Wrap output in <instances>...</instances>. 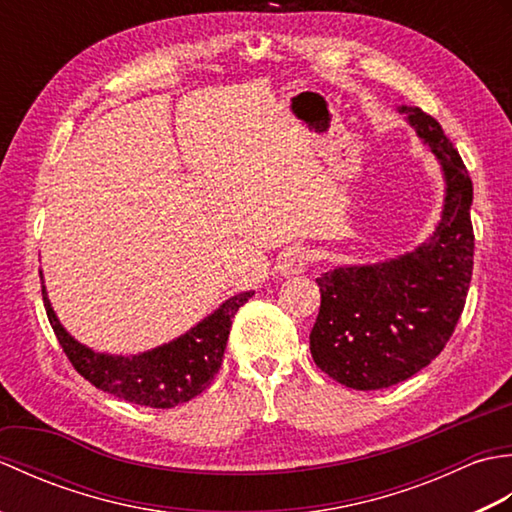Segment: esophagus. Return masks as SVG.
<instances>
[{
  "mask_svg": "<svg viewBox=\"0 0 512 512\" xmlns=\"http://www.w3.org/2000/svg\"><path fill=\"white\" fill-rule=\"evenodd\" d=\"M312 262V255L308 248H301V246H295V248H288L284 255L279 257V264H277V270L284 277H290V275H301L303 270L308 268V264Z\"/></svg>",
  "mask_w": 512,
  "mask_h": 512,
  "instance_id": "esophagus-1",
  "label": "esophagus"
}]
</instances>
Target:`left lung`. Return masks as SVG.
<instances>
[{"mask_svg": "<svg viewBox=\"0 0 512 512\" xmlns=\"http://www.w3.org/2000/svg\"><path fill=\"white\" fill-rule=\"evenodd\" d=\"M440 160L447 182L436 231L411 253L380 264L341 266L317 284L321 308L310 332L314 363L352 389H385L418 374L458 325L473 275V182L436 118L398 107Z\"/></svg>", "mask_w": 512, "mask_h": 512, "instance_id": "obj_1", "label": "left lung"}]
</instances>
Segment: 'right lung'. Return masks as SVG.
<instances>
[{
    "label": "right lung",
    "mask_w": 512,
    "mask_h": 512,
    "mask_svg": "<svg viewBox=\"0 0 512 512\" xmlns=\"http://www.w3.org/2000/svg\"><path fill=\"white\" fill-rule=\"evenodd\" d=\"M41 295L48 321L65 356L85 380H90L96 389L134 402V405L171 409L189 402L211 385L215 374L220 372L235 312L255 292H239V295L226 299L220 308L187 334L134 356L94 352L74 341L54 314L46 286L41 288Z\"/></svg>",
    "instance_id": "add662e5"
}]
</instances>
